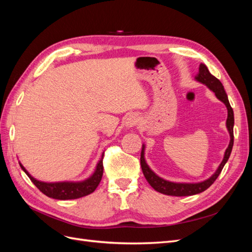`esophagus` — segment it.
Wrapping results in <instances>:
<instances>
[{"mask_svg":"<svg viewBox=\"0 0 252 252\" xmlns=\"http://www.w3.org/2000/svg\"><path fill=\"white\" fill-rule=\"evenodd\" d=\"M139 122H140V118L136 116V114H134V113L129 114L125 121V126L127 129H130V128H133L134 126L138 125Z\"/></svg>","mask_w":252,"mask_h":252,"instance_id":"obj_1","label":"esophagus"}]
</instances>
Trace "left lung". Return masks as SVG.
<instances>
[{
    "label": "left lung",
    "instance_id": "1",
    "mask_svg": "<svg viewBox=\"0 0 252 252\" xmlns=\"http://www.w3.org/2000/svg\"><path fill=\"white\" fill-rule=\"evenodd\" d=\"M195 80L197 82L204 84V85L207 86L210 90H212L219 100L222 101L226 105L227 110H228L226 126H227L228 131H229V134H230V142L225 151L223 161L220 164L217 171L213 173L209 179L205 180L203 182H200V183H173V182H169V181H166L162 178H159L158 175H157L154 171L149 168V166L147 165L146 161H145V158H144L145 145H143L142 152H141V167H142V171L144 173V177L146 178L147 182L149 183L152 188L157 190L158 192H161L166 195L187 196V195H193V194H197V193H201V192L205 191V190L209 188L213 184V183H215V181L218 179L220 171H222V169H223V167L227 163L228 158H229L231 150H232L234 117H233V110L229 104V101H228V96L225 93L223 84L220 83V80L217 79L215 75H212L209 72L208 68L206 67L205 64L200 65L199 73H197V75L195 77Z\"/></svg>",
    "mask_w": 252,
    "mask_h": 252
}]
</instances>
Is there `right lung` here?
Segmentation results:
<instances>
[{
  "instance_id": "1",
  "label": "right lung",
  "mask_w": 252,
  "mask_h": 252,
  "mask_svg": "<svg viewBox=\"0 0 252 252\" xmlns=\"http://www.w3.org/2000/svg\"><path fill=\"white\" fill-rule=\"evenodd\" d=\"M103 157L98 161L95 171L85 181L82 182H57V183H45L35 180L33 177L29 174V172L25 169V167L20 163L21 168L28 175L29 179L36 186V188L42 191L45 195L56 200H73L79 199V197L88 195L93 193L96 187L100 184L103 175Z\"/></svg>"
}]
</instances>
